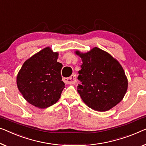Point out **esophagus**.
Returning a JSON list of instances; mask_svg holds the SVG:
<instances>
[{
	"instance_id": "esophagus-1",
	"label": "esophagus",
	"mask_w": 146,
	"mask_h": 146,
	"mask_svg": "<svg viewBox=\"0 0 146 146\" xmlns=\"http://www.w3.org/2000/svg\"><path fill=\"white\" fill-rule=\"evenodd\" d=\"M64 81L66 84H74L76 82V77L75 75H72L71 77L68 78H64Z\"/></svg>"
}]
</instances>
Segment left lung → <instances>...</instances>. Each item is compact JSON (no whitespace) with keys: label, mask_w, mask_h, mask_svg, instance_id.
Instances as JSON below:
<instances>
[{"label":"left lung","mask_w":146,"mask_h":146,"mask_svg":"<svg viewBox=\"0 0 146 146\" xmlns=\"http://www.w3.org/2000/svg\"><path fill=\"white\" fill-rule=\"evenodd\" d=\"M82 64L79 71L77 91L84 103L98 111H106L125 96L128 80L119 62L97 47L86 53L76 51Z\"/></svg>","instance_id":"8db88e82"}]
</instances>
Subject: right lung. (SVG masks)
<instances>
[{"label":"right lung","mask_w":146,"mask_h":146,"mask_svg":"<svg viewBox=\"0 0 146 146\" xmlns=\"http://www.w3.org/2000/svg\"><path fill=\"white\" fill-rule=\"evenodd\" d=\"M58 52L46 47L23 64L17 76L19 92L29 104L44 109L56 104L65 88Z\"/></svg>","instance_id":"right-lung-1"}]
</instances>
